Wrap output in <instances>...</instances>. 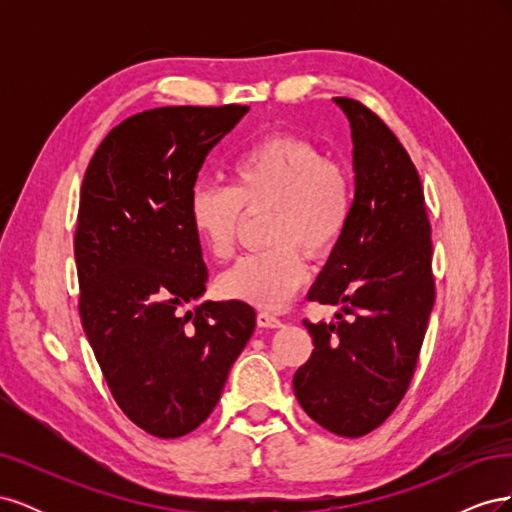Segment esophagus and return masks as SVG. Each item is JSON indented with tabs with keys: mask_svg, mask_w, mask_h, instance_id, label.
<instances>
[{
	"mask_svg": "<svg viewBox=\"0 0 512 512\" xmlns=\"http://www.w3.org/2000/svg\"><path fill=\"white\" fill-rule=\"evenodd\" d=\"M256 322H258V327H262V329H280L282 327V320L271 312H258Z\"/></svg>",
	"mask_w": 512,
	"mask_h": 512,
	"instance_id": "obj_1",
	"label": "esophagus"
}]
</instances>
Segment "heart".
<instances>
[{"label":"heart","instance_id":"heart-1","mask_svg":"<svg viewBox=\"0 0 512 512\" xmlns=\"http://www.w3.org/2000/svg\"><path fill=\"white\" fill-rule=\"evenodd\" d=\"M354 203L348 170L297 136H269L228 166V185L198 181L188 198L196 239L215 258L235 247L243 211L271 209L267 243L218 277L222 297L265 309L282 307L307 280L309 256L329 254L348 228Z\"/></svg>","mask_w":512,"mask_h":512}]
</instances>
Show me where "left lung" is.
<instances>
[{
	"label": "left lung",
	"mask_w": 512,
	"mask_h": 512,
	"mask_svg": "<svg viewBox=\"0 0 512 512\" xmlns=\"http://www.w3.org/2000/svg\"><path fill=\"white\" fill-rule=\"evenodd\" d=\"M333 102L350 121L354 203L307 299L339 312L337 322H303L314 352L292 386L318 425L361 438L408 391L436 286L423 185L408 151L361 102Z\"/></svg>",
	"instance_id": "left-lung-1"
}]
</instances>
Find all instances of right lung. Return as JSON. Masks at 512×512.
Masks as SVG:
<instances>
[{
	"instance_id": "1",
	"label": "right lung",
	"mask_w": 512,
	"mask_h": 512,
	"mask_svg": "<svg viewBox=\"0 0 512 512\" xmlns=\"http://www.w3.org/2000/svg\"><path fill=\"white\" fill-rule=\"evenodd\" d=\"M250 106H162L121 121L91 158L74 258L79 314L104 380L156 438L194 431L220 401L256 312L203 301L207 267L188 198L209 151Z\"/></svg>"
}]
</instances>
